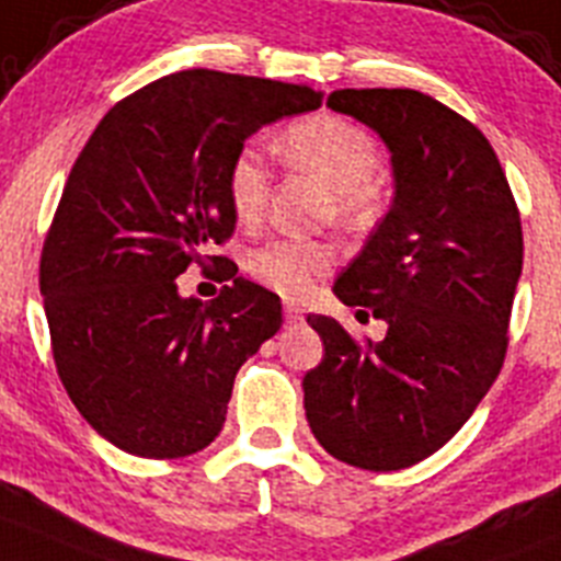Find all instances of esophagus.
I'll use <instances>...</instances> for the list:
<instances>
[{
	"label": "esophagus",
	"instance_id": "1",
	"mask_svg": "<svg viewBox=\"0 0 561 561\" xmlns=\"http://www.w3.org/2000/svg\"><path fill=\"white\" fill-rule=\"evenodd\" d=\"M301 318H305V310H301L298 305H293V301H285V321L287 323H298Z\"/></svg>",
	"mask_w": 561,
	"mask_h": 561
}]
</instances>
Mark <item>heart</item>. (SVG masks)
Returning <instances> with one entry per match:
<instances>
[{
    "instance_id": "obj_1",
    "label": "heart",
    "mask_w": 561,
    "mask_h": 561,
    "mask_svg": "<svg viewBox=\"0 0 561 561\" xmlns=\"http://www.w3.org/2000/svg\"><path fill=\"white\" fill-rule=\"evenodd\" d=\"M276 154L290 169L316 174L329 185L327 216L345 227H368L381 213V185L376 171L381 151L374 135L343 115L321 113L290 124L276 138ZM271 196V171L256 149H240L227 169V198L240 227L263 221ZM337 263L329 240L279 238L251 249L245 271L279 296L301 298Z\"/></svg>"
}]
</instances>
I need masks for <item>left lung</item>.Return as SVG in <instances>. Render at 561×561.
Masks as SVG:
<instances>
[{"mask_svg": "<svg viewBox=\"0 0 561 561\" xmlns=\"http://www.w3.org/2000/svg\"><path fill=\"white\" fill-rule=\"evenodd\" d=\"M327 104L381 135L396 198L334 282L343 305L387 323L354 340L307 316L323 359L305 376L312 434L340 462L401 470L432 457L499 379L523 268V229L479 127L410 88H345Z\"/></svg>", "mask_w": 561, "mask_h": 561, "instance_id": "obj_1", "label": "left lung"}]
</instances>
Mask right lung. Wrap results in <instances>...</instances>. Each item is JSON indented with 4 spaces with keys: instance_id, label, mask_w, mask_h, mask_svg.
Here are the masks:
<instances>
[{
    "instance_id": "obj_1",
    "label": "right lung",
    "mask_w": 561,
    "mask_h": 561,
    "mask_svg": "<svg viewBox=\"0 0 561 561\" xmlns=\"http://www.w3.org/2000/svg\"><path fill=\"white\" fill-rule=\"evenodd\" d=\"M321 91L187 68L107 110L77 157L41 251L57 376L122 451L176 459L227 421L234 374L282 327L279 296L224 268L213 301L182 298L187 265L234 232L227 169L243 140Z\"/></svg>"
}]
</instances>
